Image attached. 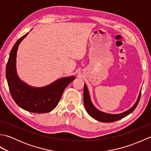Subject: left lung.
I'll return each mask as SVG.
<instances>
[{"label": "left lung", "instance_id": "8db88e82", "mask_svg": "<svg viewBox=\"0 0 151 151\" xmlns=\"http://www.w3.org/2000/svg\"><path fill=\"white\" fill-rule=\"evenodd\" d=\"M142 91V89H141ZM141 97V91L139 93V97L137 98V100L134 104L133 106L130 108L129 110H127L126 111L123 112V113L119 114H110L102 112L98 109L96 108L93 104H92L90 96L88 91V89L87 88V86L84 84V106L86 111L88 113V114L90 115L91 117H93L95 119L101 122H104V123H111V122H114L121 119L122 118L127 116L128 115L132 113V112L135 110V108L139 103V99Z\"/></svg>", "mask_w": 151, "mask_h": 151}]
</instances>
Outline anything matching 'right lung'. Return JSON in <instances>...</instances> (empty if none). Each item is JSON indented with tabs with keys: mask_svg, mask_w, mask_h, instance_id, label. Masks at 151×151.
<instances>
[{
	"mask_svg": "<svg viewBox=\"0 0 151 151\" xmlns=\"http://www.w3.org/2000/svg\"><path fill=\"white\" fill-rule=\"evenodd\" d=\"M28 34L19 38L12 48L6 65V79L12 97L19 107L33 113H47L56 108L64 89L75 77L61 78L41 88L32 87L22 81L16 70V56L19 44Z\"/></svg>",
	"mask_w": 151,
	"mask_h": 151,
	"instance_id": "right-lung-1",
	"label": "right lung"
}]
</instances>
